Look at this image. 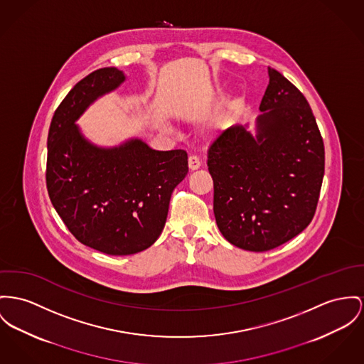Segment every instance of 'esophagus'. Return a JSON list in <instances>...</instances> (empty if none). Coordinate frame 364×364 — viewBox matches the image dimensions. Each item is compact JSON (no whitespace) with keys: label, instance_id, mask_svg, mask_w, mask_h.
Listing matches in <instances>:
<instances>
[{"label":"esophagus","instance_id":"1","mask_svg":"<svg viewBox=\"0 0 364 364\" xmlns=\"http://www.w3.org/2000/svg\"><path fill=\"white\" fill-rule=\"evenodd\" d=\"M188 161H189V170L191 171L198 170L201 167V161L197 156H191Z\"/></svg>","mask_w":364,"mask_h":364}]
</instances>
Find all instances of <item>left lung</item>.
Returning <instances> with one entry per match:
<instances>
[{"mask_svg": "<svg viewBox=\"0 0 364 364\" xmlns=\"http://www.w3.org/2000/svg\"><path fill=\"white\" fill-rule=\"evenodd\" d=\"M255 120L222 131L208 149L214 215L222 236L247 251H267L314 218L324 176V145L305 97L267 68Z\"/></svg>", "mask_w": 364, "mask_h": 364, "instance_id": "obj_1", "label": "left lung"}]
</instances>
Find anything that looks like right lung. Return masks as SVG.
Instances as JSON below:
<instances>
[{"mask_svg": "<svg viewBox=\"0 0 364 364\" xmlns=\"http://www.w3.org/2000/svg\"><path fill=\"white\" fill-rule=\"evenodd\" d=\"M127 80L116 68L88 74L62 100L49 127L47 189L74 237L109 255H131L161 235L171 194L188 173L185 150H154L139 138L105 147L77 120Z\"/></svg>", "mask_w": 364, "mask_h": 364, "instance_id": "1", "label": "right lung"}]
</instances>
